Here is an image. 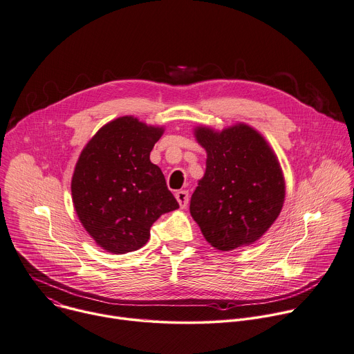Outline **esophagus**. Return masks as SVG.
<instances>
[{
  "label": "esophagus",
  "instance_id": "esophagus-1",
  "mask_svg": "<svg viewBox=\"0 0 354 354\" xmlns=\"http://www.w3.org/2000/svg\"><path fill=\"white\" fill-rule=\"evenodd\" d=\"M175 196H176V200L179 203L180 208H186V205L189 203V192L187 190H179V192L175 193Z\"/></svg>",
  "mask_w": 354,
  "mask_h": 354
}]
</instances>
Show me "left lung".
<instances>
[{
	"instance_id": "left-lung-1",
	"label": "left lung",
	"mask_w": 354,
	"mask_h": 354,
	"mask_svg": "<svg viewBox=\"0 0 354 354\" xmlns=\"http://www.w3.org/2000/svg\"><path fill=\"white\" fill-rule=\"evenodd\" d=\"M207 168L190 198V214L205 241L229 252L260 239L285 200L279 162L260 133L239 124L216 133L196 129Z\"/></svg>"
}]
</instances>
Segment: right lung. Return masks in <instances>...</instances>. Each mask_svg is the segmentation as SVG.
I'll return each mask as SVG.
<instances>
[{"label":"right lung","instance_id":"obj_1","mask_svg":"<svg viewBox=\"0 0 354 354\" xmlns=\"http://www.w3.org/2000/svg\"><path fill=\"white\" fill-rule=\"evenodd\" d=\"M164 129L122 116L83 149L72 178L76 214L95 243L113 254L139 250L151 225L179 208L150 153Z\"/></svg>","mask_w":354,"mask_h":354}]
</instances>
